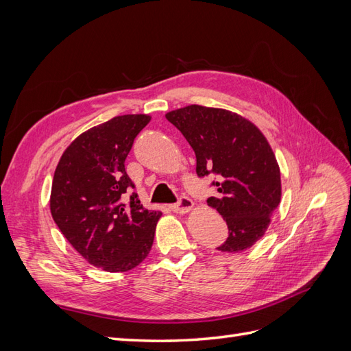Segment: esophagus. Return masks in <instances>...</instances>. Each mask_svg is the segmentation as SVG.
<instances>
[{
    "label": "esophagus",
    "instance_id": "obj_1",
    "mask_svg": "<svg viewBox=\"0 0 351 351\" xmlns=\"http://www.w3.org/2000/svg\"><path fill=\"white\" fill-rule=\"evenodd\" d=\"M168 208L173 212H176V214H186V212H189L193 208V200L187 196H182V197H178L177 204L169 205Z\"/></svg>",
    "mask_w": 351,
    "mask_h": 351
}]
</instances>
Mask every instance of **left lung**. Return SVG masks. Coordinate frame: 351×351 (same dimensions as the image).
<instances>
[{"instance_id":"left-lung-1","label":"left lung","mask_w":351,"mask_h":351,"mask_svg":"<svg viewBox=\"0 0 351 351\" xmlns=\"http://www.w3.org/2000/svg\"><path fill=\"white\" fill-rule=\"evenodd\" d=\"M174 124L193 147L196 174H215L217 196L208 199L228 226L221 252H243L267 231L281 200L280 167L267 137L244 117L202 105L169 111Z\"/></svg>"}]
</instances>
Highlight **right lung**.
Instances as JSON below:
<instances>
[{"label":"right lung","mask_w":351,"mask_h":351,"mask_svg":"<svg viewBox=\"0 0 351 351\" xmlns=\"http://www.w3.org/2000/svg\"><path fill=\"white\" fill-rule=\"evenodd\" d=\"M151 121L127 114L92 127L61 155L49 208L57 227L90 265L108 272L137 267L151 252L159 210L141 204L124 161Z\"/></svg>","instance_id":"right-lung-1"}]
</instances>
